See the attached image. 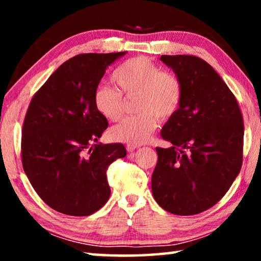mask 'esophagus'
Wrapping results in <instances>:
<instances>
[{"mask_svg":"<svg viewBox=\"0 0 261 261\" xmlns=\"http://www.w3.org/2000/svg\"><path fill=\"white\" fill-rule=\"evenodd\" d=\"M137 148H138V146H137V145L129 144V145H127V146H126V151H127V152H130V153H132V152H135Z\"/></svg>","mask_w":261,"mask_h":261,"instance_id":"34e87169","label":"esophagus"}]
</instances>
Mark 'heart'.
<instances>
[{"label":"heart","mask_w":261,"mask_h":261,"mask_svg":"<svg viewBox=\"0 0 261 261\" xmlns=\"http://www.w3.org/2000/svg\"><path fill=\"white\" fill-rule=\"evenodd\" d=\"M112 81L116 88L101 85L93 93L98 114L117 121L123 113V95L137 94L136 112L110 130L112 138L129 144H143L155 131L159 120L168 121L178 112L183 101V84L176 74L161 71L147 57L137 56L123 62L114 70Z\"/></svg>","instance_id":"heart-1"}]
</instances>
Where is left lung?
<instances>
[{
  "mask_svg": "<svg viewBox=\"0 0 261 261\" xmlns=\"http://www.w3.org/2000/svg\"><path fill=\"white\" fill-rule=\"evenodd\" d=\"M183 84L182 105L162 127L169 148L156 147L154 199L176 215L211 208L230 189L243 162L244 123L227 84L200 57L162 55Z\"/></svg>",
  "mask_w": 261,
  "mask_h": 261,
  "instance_id": "obj_1",
  "label": "left lung"
}]
</instances>
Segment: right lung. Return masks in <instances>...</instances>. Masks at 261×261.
Listing matches in <instances>:
<instances>
[{"instance_id": "add662e5", "label": "right lung", "mask_w": 261, "mask_h": 261, "mask_svg": "<svg viewBox=\"0 0 261 261\" xmlns=\"http://www.w3.org/2000/svg\"><path fill=\"white\" fill-rule=\"evenodd\" d=\"M125 51L87 53L64 62L31 100L21 130V163L38 196L60 213L87 216L110 196L108 167L122 144H96L107 118L93 106L106 70Z\"/></svg>"}]
</instances>
